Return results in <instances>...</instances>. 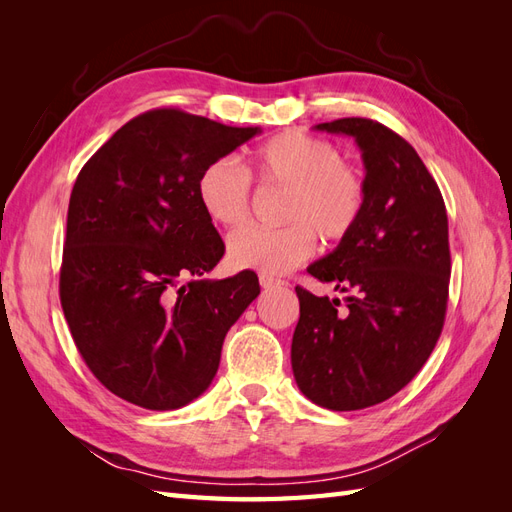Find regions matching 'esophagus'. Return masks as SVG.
I'll list each match as a JSON object with an SVG mask.
<instances>
[{"instance_id":"esophagus-1","label":"esophagus","mask_w":512,"mask_h":512,"mask_svg":"<svg viewBox=\"0 0 512 512\" xmlns=\"http://www.w3.org/2000/svg\"><path fill=\"white\" fill-rule=\"evenodd\" d=\"M260 286L265 288V290H273V288H282L286 282L284 280H277V277H273V275H265V273H260Z\"/></svg>"}]
</instances>
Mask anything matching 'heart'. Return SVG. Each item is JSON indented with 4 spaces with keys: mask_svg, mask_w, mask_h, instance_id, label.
Segmentation results:
<instances>
[{
    "mask_svg": "<svg viewBox=\"0 0 512 512\" xmlns=\"http://www.w3.org/2000/svg\"><path fill=\"white\" fill-rule=\"evenodd\" d=\"M252 176L260 188L286 190V226H245L226 245L235 269L282 275L327 245L346 241L367 209V179L329 138L286 130L260 143L247 160V173L228 158L213 160L196 181V198L207 218L224 228L239 226L252 209Z\"/></svg>",
    "mask_w": 512,
    "mask_h": 512,
    "instance_id": "b5f03b06",
    "label": "heart"
}]
</instances>
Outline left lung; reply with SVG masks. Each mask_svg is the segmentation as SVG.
<instances>
[{
    "label": "left lung",
    "instance_id": "left-lung-1",
    "mask_svg": "<svg viewBox=\"0 0 512 512\" xmlns=\"http://www.w3.org/2000/svg\"><path fill=\"white\" fill-rule=\"evenodd\" d=\"M316 130L354 138L369 196L359 228L307 267L346 292L344 305L294 288L292 371L314 404L363 410L404 389L436 348L451 280L448 218L436 179L397 132L363 117Z\"/></svg>",
    "mask_w": 512,
    "mask_h": 512
}]
</instances>
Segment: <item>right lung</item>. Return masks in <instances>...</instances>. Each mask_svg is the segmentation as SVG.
Returning a JSON list of instances; mask_svg holds the SVG:
<instances>
[{
    "label": "right lung",
    "instance_id": "right-lung-1",
    "mask_svg": "<svg viewBox=\"0 0 512 512\" xmlns=\"http://www.w3.org/2000/svg\"><path fill=\"white\" fill-rule=\"evenodd\" d=\"M258 132L156 108L76 177L61 307L91 374L134 406L177 410L203 395L228 329L260 294L252 271L203 280L224 241L196 198L203 168Z\"/></svg>",
    "mask_w": 512,
    "mask_h": 512
}]
</instances>
